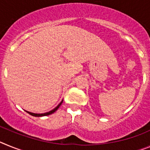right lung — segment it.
Here are the masks:
<instances>
[{
	"instance_id": "right-lung-1",
	"label": "right lung",
	"mask_w": 150,
	"mask_h": 150,
	"mask_svg": "<svg viewBox=\"0 0 150 150\" xmlns=\"http://www.w3.org/2000/svg\"><path fill=\"white\" fill-rule=\"evenodd\" d=\"M62 102H63V100H62L61 101L60 104H59V105L57 106L55 108H54L53 110H52L51 111H50V112H44V113H34V112H28V111H26V112H28V113H29L30 115H31V116H36V117H40V116H49V115L52 114V113H53V112H55V111L59 109V107H60L61 104H62Z\"/></svg>"
}]
</instances>
